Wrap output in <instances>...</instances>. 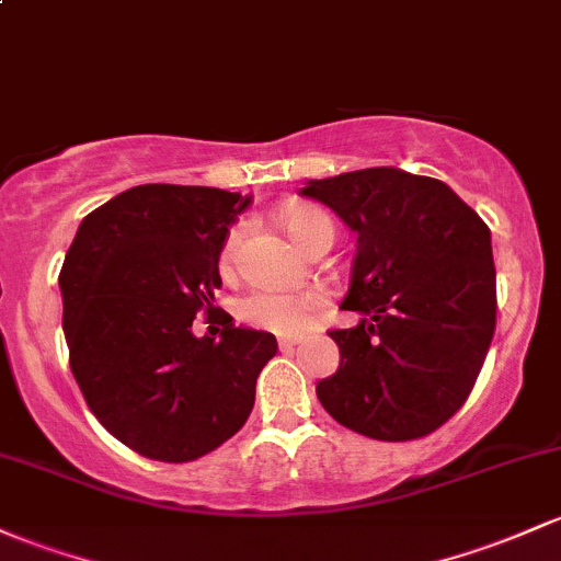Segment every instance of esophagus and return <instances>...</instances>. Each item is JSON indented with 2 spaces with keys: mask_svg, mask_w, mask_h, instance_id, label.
Masks as SVG:
<instances>
[{
  "mask_svg": "<svg viewBox=\"0 0 561 561\" xmlns=\"http://www.w3.org/2000/svg\"><path fill=\"white\" fill-rule=\"evenodd\" d=\"M293 348H295V341H290V337H282L279 351H293Z\"/></svg>",
  "mask_w": 561,
  "mask_h": 561,
  "instance_id": "esophagus-1",
  "label": "esophagus"
}]
</instances>
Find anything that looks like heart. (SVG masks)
Masks as SVG:
<instances>
[{
	"label": "heart",
	"instance_id": "1",
	"mask_svg": "<svg viewBox=\"0 0 561 561\" xmlns=\"http://www.w3.org/2000/svg\"><path fill=\"white\" fill-rule=\"evenodd\" d=\"M285 229L290 231L293 242L304 248L306 239L317 229H330V220L319 210L309 207H295L285 215ZM239 244V231H231L226 239L224 255H220V266H231L233 252ZM324 309V298L317 293H271L257 290L250 293L248 298L239 304V317L252 328H261L276 335H300L317 322L319 311Z\"/></svg>",
	"mask_w": 561,
	"mask_h": 561
}]
</instances>
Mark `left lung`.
<instances>
[{"label":"left lung","mask_w":561,"mask_h":561,"mask_svg":"<svg viewBox=\"0 0 561 561\" xmlns=\"http://www.w3.org/2000/svg\"><path fill=\"white\" fill-rule=\"evenodd\" d=\"M300 196L356 233L341 309L359 322L330 332L341 365L319 402L370 439L431 434L463 408L495 332L490 229L447 183L399 168L309 181Z\"/></svg>","instance_id":"1"}]
</instances>
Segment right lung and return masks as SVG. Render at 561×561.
<instances>
[{
  "mask_svg": "<svg viewBox=\"0 0 561 561\" xmlns=\"http://www.w3.org/2000/svg\"><path fill=\"white\" fill-rule=\"evenodd\" d=\"M252 196L210 186L144 183L79 224L58 285L71 373L92 415L144 458L186 463L231 439L276 354L271 332L196 337L210 313L229 229ZM218 332V330H215Z\"/></svg>",
  "mask_w": 561,
  "mask_h": 561,
  "instance_id": "add662e5",
  "label": "right lung"
}]
</instances>
